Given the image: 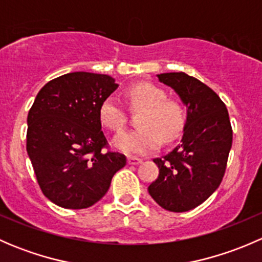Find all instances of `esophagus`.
<instances>
[{
	"instance_id": "1",
	"label": "esophagus",
	"mask_w": 262,
	"mask_h": 262,
	"mask_svg": "<svg viewBox=\"0 0 262 262\" xmlns=\"http://www.w3.org/2000/svg\"><path fill=\"white\" fill-rule=\"evenodd\" d=\"M142 158H138V157H133V156H130V157H128V163L129 165H139V163L142 162Z\"/></svg>"
}]
</instances>
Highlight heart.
<instances>
[{
    "mask_svg": "<svg viewBox=\"0 0 262 262\" xmlns=\"http://www.w3.org/2000/svg\"><path fill=\"white\" fill-rule=\"evenodd\" d=\"M161 87L148 82L132 84L126 90L132 110L139 112L137 124L139 128L119 134L114 139L118 149L130 155H143L161 146V142L171 143L181 136L185 126L184 107L178 100L166 97ZM102 124L114 132L125 128L126 113L118 99L110 96L100 106Z\"/></svg>",
    "mask_w": 262,
    "mask_h": 262,
    "instance_id": "obj_1",
    "label": "heart"
}]
</instances>
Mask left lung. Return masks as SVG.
I'll use <instances>...</instances> for the list:
<instances>
[{
    "label": "left lung",
    "instance_id": "obj_1",
    "mask_svg": "<svg viewBox=\"0 0 262 262\" xmlns=\"http://www.w3.org/2000/svg\"><path fill=\"white\" fill-rule=\"evenodd\" d=\"M158 78L178 92L187 118L181 144L153 160L160 173L148 192L163 209L187 212L221 185L233 132L226 105L207 84L184 72L161 73Z\"/></svg>",
    "mask_w": 262,
    "mask_h": 262
}]
</instances>
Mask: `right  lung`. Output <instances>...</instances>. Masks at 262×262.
<instances>
[{
	"instance_id": "right-lung-1",
	"label": "right lung",
	"mask_w": 262,
	"mask_h": 262,
	"mask_svg": "<svg viewBox=\"0 0 262 262\" xmlns=\"http://www.w3.org/2000/svg\"><path fill=\"white\" fill-rule=\"evenodd\" d=\"M118 84L107 75L72 72L49 81L28 114L26 150L41 191L66 209H84L109 190L126 157L107 150L100 106Z\"/></svg>"
}]
</instances>
